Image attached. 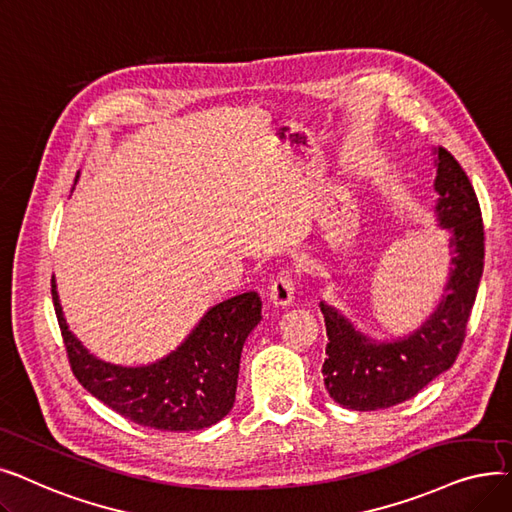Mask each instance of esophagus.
Segmentation results:
<instances>
[{
	"label": "esophagus",
	"instance_id": "1",
	"mask_svg": "<svg viewBox=\"0 0 512 512\" xmlns=\"http://www.w3.org/2000/svg\"><path fill=\"white\" fill-rule=\"evenodd\" d=\"M269 296L273 306H289L291 298H294V277L289 273L277 275L269 287Z\"/></svg>",
	"mask_w": 512,
	"mask_h": 512
}]
</instances>
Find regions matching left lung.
I'll return each instance as SVG.
<instances>
[{
    "label": "left lung",
    "instance_id": "obj_1",
    "mask_svg": "<svg viewBox=\"0 0 512 512\" xmlns=\"http://www.w3.org/2000/svg\"><path fill=\"white\" fill-rule=\"evenodd\" d=\"M435 212L452 233V271L446 298L431 319L406 339L375 344L358 333L335 308L321 302L327 325L323 377L329 396L352 410H381L415 398L437 375L448 371L467 337V325L483 275L485 237L475 189L446 150H437Z\"/></svg>",
    "mask_w": 512,
    "mask_h": 512
}]
</instances>
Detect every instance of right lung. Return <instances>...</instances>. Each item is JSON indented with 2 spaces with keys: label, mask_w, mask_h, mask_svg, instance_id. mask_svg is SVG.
<instances>
[{
  "label": "right lung",
  "mask_w": 512,
  "mask_h": 512,
  "mask_svg": "<svg viewBox=\"0 0 512 512\" xmlns=\"http://www.w3.org/2000/svg\"><path fill=\"white\" fill-rule=\"evenodd\" d=\"M52 298L72 375L120 417L160 431H198L233 408L241 348L262 319L256 291L210 308L173 354L148 367L97 360L68 331L54 279Z\"/></svg>",
  "instance_id": "add662e5"
}]
</instances>
